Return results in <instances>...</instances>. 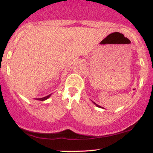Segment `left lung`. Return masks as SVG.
<instances>
[{
	"mask_svg": "<svg viewBox=\"0 0 153 153\" xmlns=\"http://www.w3.org/2000/svg\"><path fill=\"white\" fill-rule=\"evenodd\" d=\"M94 104H95V105H96V106H98V107H99V108H102V107H101V106H99V105H98V104H96V103H94Z\"/></svg>",
	"mask_w": 153,
	"mask_h": 153,
	"instance_id": "8db88e82",
	"label": "left lung"
}]
</instances>
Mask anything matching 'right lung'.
I'll use <instances>...</instances> for the list:
<instances>
[{"label":"right lung","instance_id":"right-lung-1","mask_svg":"<svg viewBox=\"0 0 153 153\" xmlns=\"http://www.w3.org/2000/svg\"><path fill=\"white\" fill-rule=\"evenodd\" d=\"M51 94L48 95V96H45V97H43V98H39V99H36V100H38V101H45V100H47V99H49V98L50 97Z\"/></svg>","mask_w":153,"mask_h":153}]
</instances>
